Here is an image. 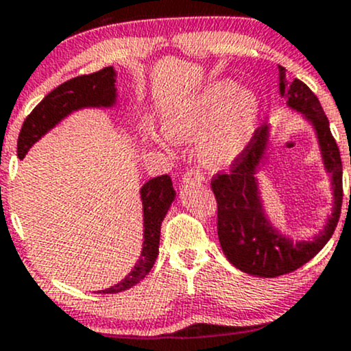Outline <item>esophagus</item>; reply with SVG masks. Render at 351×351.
<instances>
[{"instance_id":"1","label":"esophagus","mask_w":351,"mask_h":351,"mask_svg":"<svg viewBox=\"0 0 351 351\" xmlns=\"http://www.w3.org/2000/svg\"><path fill=\"white\" fill-rule=\"evenodd\" d=\"M188 181H204V175L196 168H189L183 175V183H188Z\"/></svg>"}]
</instances>
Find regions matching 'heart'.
I'll return each mask as SVG.
<instances>
[{"label": "heart", "mask_w": 351, "mask_h": 351, "mask_svg": "<svg viewBox=\"0 0 351 351\" xmlns=\"http://www.w3.org/2000/svg\"><path fill=\"white\" fill-rule=\"evenodd\" d=\"M259 104L249 90L237 92L232 80H217L193 102L165 117L168 138L199 142V158L209 168L234 163L256 130Z\"/></svg>", "instance_id": "obj_1"}]
</instances>
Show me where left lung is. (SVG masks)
<instances>
[{
  "mask_svg": "<svg viewBox=\"0 0 351 351\" xmlns=\"http://www.w3.org/2000/svg\"><path fill=\"white\" fill-rule=\"evenodd\" d=\"M279 79L280 95L287 99V106L304 114L315 127L322 158L332 175L335 204L324 231L307 243H292L274 229L265 217L256 178L257 167L267 147L269 128L265 125L256 128L251 142L239 158L231 163L229 171L213 176L211 189L217 203V237L224 256L237 269L257 277L284 276L317 256L335 231L343 198L340 150L317 95L302 80H287L282 66H279Z\"/></svg>",
  "mask_w": 351,
  "mask_h": 351,
  "instance_id": "obj_1",
  "label": "left lung"
}]
</instances>
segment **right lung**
Returning <instances> with one entry per match:
<instances>
[{
  "instance_id": "1",
  "label": "right lung",
  "mask_w": 351,
  "mask_h": 351,
  "mask_svg": "<svg viewBox=\"0 0 351 351\" xmlns=\"http://www.w3.org/2000/svg\"><path fill=\"white\" fill-rule=\"evenodd\" d=\"M115 71L104 67L94 74L79 75L60 84L44 97L24 120L18 136V156L24 158L27 150L41 136L58 125L72 110L84 107H110L115 104ZM143 204V249L134 271L114 287L102 293H117L134 287L150 272L158 256L160 228L171 201L175 199L171 178L168 175L148 180L140 189Z\"/></svg>"
}]
</instances>
